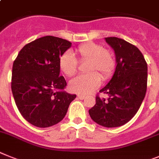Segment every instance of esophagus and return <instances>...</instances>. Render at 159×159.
I'll return each instance as SVG.
<instances>
[{"instance_id":"1","label":"esophagus","mask_w":159,"mask_h":159,"mask_svg":"<svg viewBox=\"0 0 159 159\" xmlns=\"http://www.w3.org/2000/svg\"><path fill=\"white\" fill-rule=\"evenodd\" d=\"M78 98L81 99V100H82V99H84L85 98V95H83V94H78Z\"/></svg>"}]
</instances>
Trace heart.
Segmentation results:
<instances>
[{
    "label": "heart",
    "mask_w": 159,
    "mask_h": 159,
    "mask_svg": "<svg viewBox=\"0 0 159 159\" xmlns=\"http://www.w3.org/2000/svg\"><path fill=\"white\" fill-rule=\"evenodd\" d=\"M76 53L81 61H89L87 71L89 74L78 75L70 82V89L77 93L86 94L101 84L100 73L103 79L111 76L115 68L114 56L98 44L87 42L82 44L76 49ZM59 68L63 74L68 77L74 75L78 70V60L74 53L66 51L59 58Z\"/></svg>",
    "instance_id": "b5f03b06"
}]
</instances>
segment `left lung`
Wrapping results in <instances>:
<instances>
[{
	"mask_svg": "<svg viewBox=\"0 0 159 159\" xmlns=\"http://www.w3.org/2000/svg\"><path fill=\"white\" fill-rule=\"evenodd\" d=\"M114 51L116 68L112 78L99 92L107 100L96 97L89 110L93 121L104 127H118L136 114L145 98L147 86V64L140 50L121 38H106Z\"/></svg>",
	"mask_w": 159,
	"mask_h": 159,
	"instance_id": "1",
	"label": "left lung"
}]
</instances>
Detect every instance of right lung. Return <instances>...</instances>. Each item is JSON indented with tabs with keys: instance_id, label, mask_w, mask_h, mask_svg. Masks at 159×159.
I'll list each match as a JSON object with an SVG mask.
<instances>
[{
	"instance_id": "right-lung-1",
	"label": "right lung",
	"mask_w": 159,
	"mask_h": 159,
	"mask_svg": "<svg viewBox=\"0 0 159 159\" xmlns=\"http://www.w3.org/2000/svg\"><path fill=\"white\" fill-rule=\"evenodd\" d=\"M72 43L45 36L25 45L13 65L11 88L17 109L30 124L45 128L64 118L76 98L64 90L59 58Z\"/></svg>"
}]
</instances>
